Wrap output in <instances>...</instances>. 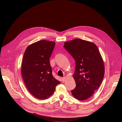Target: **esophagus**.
Returning a JSON list of instances; mask_svg holds the SVG:
<instances>
[{"label": "esophagus", "mask_w": 122, "mask_h": 122, "mask_svg": "<svg viewBox=\"0 0 122 122\" xmlns=\"http://www.w3.org/2000/svg\"><path fill=\"white\" fill-rule=\"evenodd\" d=\"M62 80L63 82H65L66 81V78L65 76H64V77H63L62 78Z\"/></svg>", "instance_id": "34e87169"}]
</instances>
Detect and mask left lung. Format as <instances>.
<instances>
[{
	"mask_svg": "<svg viewBox=\"0 0 122 122\" xmlns=\"http://www.w3.org/2000/svg\"><path fill=\"white\" fill-rule=\"evenodd\" d=\"M64 46L76 62L73 76L76 87L71 91L72 94L79 100L87 99L103 81L105 73L103 60L98 47L92 42L76 38L65 42Z\"/></svg>",
	"mask_w": 122,
	"mask_h": 122,
	"instance_id": "left-lung-1",
	"label": "left lung"
}]
</instances>
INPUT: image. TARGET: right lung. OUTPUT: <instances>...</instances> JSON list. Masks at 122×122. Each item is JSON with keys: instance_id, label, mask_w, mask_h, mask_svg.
I'll return each mask as SVG.
<instances>
[{"instance_id": "1", "label": "right lung", "mask_w": 122, "mask_h": 122, "mask_svg": "<svg viewBox=\"0 0 122 122\" xmlns=\"http://www.w3.org/2000/svg\"><path fill=\"white\" fill-rule=\"evenodd\" d=\"M55 45L54 41L41 40L30 44L25 51L22 78L29 92L37 99L48 98L60 84L53 76L49 62Z\"/></svg>"}]
</instances>
